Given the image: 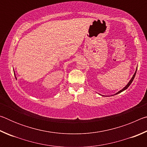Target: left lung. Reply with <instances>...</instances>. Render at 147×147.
Instances as JSON below:
<instances>
[{
  "mask_svg": "<svg viewBox=\"0 0 147 147\" xmlns=\"http://www.w3.org/2000/svg\"><path fill=\"white\" fill-rule=\"evenodd\" d=\"M137 69H138V67H137V69H136V72H135V73H134V75H133V76H132V77H131V78L130 79V80L128 82V83L127 84V85H126V86L125 87H124V88H123V89H121V90H120V91H118V92H117V93H115V94H113V95H115V94H119V93H121V92H123V91H124V90H126V89H127V88H128V87L130 86V84H131V82H133V80H134V78H135V76H136V72H137ZM102 96H103V95H102ZM111 96H112V95H111Z\"/></svg>",
  "mask_w": 147,
  "mask_h": 147,
  "instance_id": "obj_1",
  "label": "left lung"
}]
</instances>
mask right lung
Returning <instances> with one entry per match:
<instances>
[{"instance_id":"add662e5","label":"right lung","mask_w":147,"mask_h":147,"mask_svg":"<svg viewBox=\"0 0 147 147\" xmlns=\"http://www.w3.org/2000/svg\"><path fill=\"white\" fill-rule=\"evenodd\" d=\"M14 74H15V73H14ZM16 79H17V78H16Z\"/></svg>"}]
</instances>
